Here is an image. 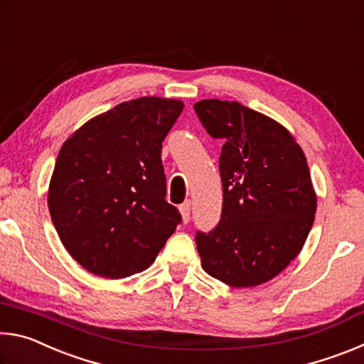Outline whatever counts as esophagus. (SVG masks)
Returning a JSON list of instances; mask_svg holds the SVG:
<instances>
[{
    "instance_id": "obj_1",
    "label": "esophagus",
    "mask_w": 364,
    "mask_h": 364,
    "mask_svg": "<svg viewBox=\"0 0 364 364\" xmlns=\"http://www.w3.org/2000/svg\"><path fill=\"white\" fill-rule=\"evenodd\" d=\"M180 212H181V217H183L184 223H188L189 217H191V200L183 202V204L180 205Z\"/></svg>"
}]
</instances>
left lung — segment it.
<instances>
[{
  "label": "left lung",
  "instance_id": "left-lung-1",
  "mask_svg": "<svg viewBox=\"0 0 364 364\" xmlns=\"http://www.w3.org/2000/svg\"><path fill=\"white\" fill-rule=\"evenodd\" d=\"M194 110L223 139L220 221L196 232L202 268L232 287L263 284L299 255L315 221L305 154L284 127L241 102L204 100Z\"/></svg>",
  "mask_w": 364,
  "mask_h": 364
}]
</instances>
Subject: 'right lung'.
<instances>
[{
	"mask_svg": "<svg viewBox=\"0 0 364 364\" xmlns=\"http://www.w3.org/2000/svg\"><path fill=\"white\" fill-rule=\"evenodd\" d=\"M183 107L162 97L122 102L60 147L49 213L64 247L90 273L109 279L141 273L181 223L165 199L160 152Z\"/></svg>",
	"mask_w": 364,
	"mask_h": 364,
	"instance_id": "1",
	"label": "right lung"
}]
</instances>
